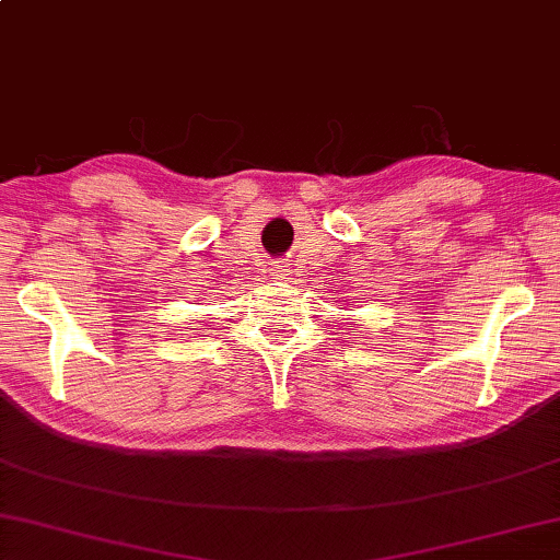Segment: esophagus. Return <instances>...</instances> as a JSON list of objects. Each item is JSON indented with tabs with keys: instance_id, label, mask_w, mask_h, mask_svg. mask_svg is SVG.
Instances as JSON below:
<instances>
[{
	"instance_id": "obj_1",
	"label": "esophagus",
	"mask_w": 560,
	"mask_h": 560,
	"mask_svg": "<svg viewBox=\"0 0 560 560\" xmlns=\"http://www.w3.org/2000/svg\"><path fill=\"white\" fill-rule=\"evenodd\" d=\"M272 276H276V280H288L290 270H288V266H276L272 268Z\"/></svg>"
}]
</instances>
